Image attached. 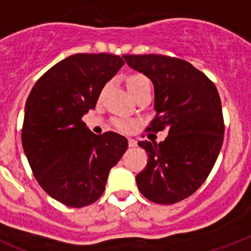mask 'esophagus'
Returning a JSON list of instances; mask_svg holds the SVG:
<instances>
[{
	"instance_id": "1",
	"label": "esophagus",
	"mask_w": 251,
	"mask_h": 251,
	"mask_svg": "<svg viewBox=\"0 0 251 251\" xmlns=\"http://www.w3.org/2000/svg\"><path fill=\"white\" fill-rule=\"evenodd\" d=\"M128 146L129 148H136L137 146V141L134 140V138H128Z\"/></svg>"
}]
</instances>
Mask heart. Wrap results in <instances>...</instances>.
Wrapping results in <instances>:
<instances>
[{
  "instance_id": "1",
  "label": "heart",
  "mask_w": 251,
  "mask_h": 251,
  "mask_svg": "<svg viewBox=\"0 0 251 251\" xmlns=\"http://www.w3.org/2000/svg\"><path fill=\"white\" fill-rule=\"evenodd\" d=\"M127 87L129 92L134 97L140 92L150 91L151 82L148 76L144 75V74H133V75H130L127 79ZM113 124L114 127L117 128L118 130H122V132H127L132 127V122L127 121V119H123V118H115L113 121Z\"/></svg>"
}]
</instances>
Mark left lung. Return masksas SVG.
I'll return each instance as SVG.
<instances>
[{
    "instance_id": "obj_1",
    "label": "left lung",
    "mask_w": 251,
    "mask_h": 251,
    "mask_svg": "<svg viewBox=\"0 0 251 251\" xmlns=\"http://www.w3.org/2000/svg\"><path fill=\"white\" fill-rule=\"evenodd\" d=\"M128 65L149 76L155 90L154 121L146 128L168 130L164 141H140L148 165L136 177L150 201L169 205L191 196L212 172L223 144L225 122L218 91L185 60L165 55H124Z\"/></svg>"
}]
</instances>
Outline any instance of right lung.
I'll return each mask as SVG.
<instances>
[{
  "label": "right lung",
  "instance_id": "right-lung-1",
  "mask_svg": "<svg viewBox=\"0 0 251 251\" xmlns=\"http://www.w3.org/2000/svg\"><path fill=\"white\" fill-rule=\"evenodd\" d=\"M123 65L117 55L75 53L47 70L29 93L23 149L39 186L61 204L82 208L99 200L127 150L126 137L93 134L82 121Z\"/></svg>",
  "mask_w": 251,
  "mask_h": 251
}]
</instances>
